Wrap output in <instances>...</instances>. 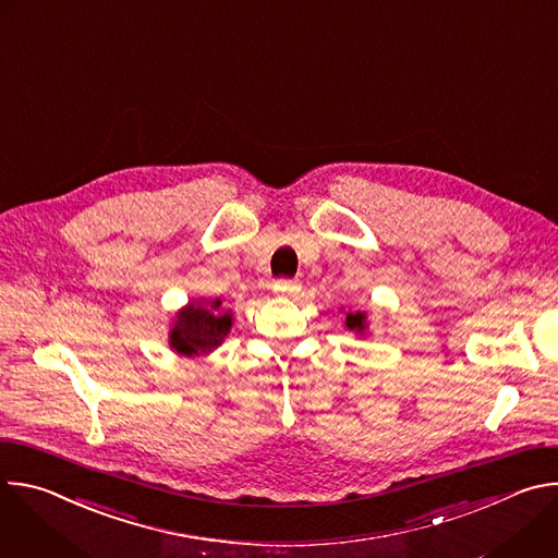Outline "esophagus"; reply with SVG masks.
Masks as SVG:
<instances>
[{
	"label": "esophagus",
	"instance_id": "obj_1",
	"mask_svg": "<svg viewBox=\"0 0 558 558\" xmlns=\"http://www.w3.org/2000/svg\"><path fill=\"white\" fill-rule=\"evenodd\" d=\"M298 289H300V284H298L295 280H278V282L274 284V291H276V293H282V295L293 293V291H298Z\"/></svg>",
	"mask_w": 558,
	"mask_h": 558
}]
</instances>
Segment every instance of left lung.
<instances>
[{
  "label": "left lung",
  "mask_w": 558,
  "mask_h": 558,
  "mask_svg": "<svg viewBox=\"0 0 558 558\" xmlns=\"http://www.w3.org/2000/svg\"><path fill=\"white\" fill-rule=\"evenodd\" d=\"M340 311H344V308H340ZM344 329L351 331V333L357 336V338H366V336H368L366 313L349 306V311H344Z\"/></svg>",
  "instance_id": "1"
}]
</instances>
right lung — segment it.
I'll return each mask as SVG.
<instances>
[{"mask_svg": "<svg viewBox=\"0 0 558 558\" xmlns=\"http://www.w3.org/2000/svg\"><path fill=\"white\" fill-rule=\"evenodd\" d=\"M233 313L220 298H201L177 311L170 327V349L185 357L209 355L229 336Z\"/></svg>", "mask_w": 558, "mask_h": 558, "instance_id": "obj_1", "label": "right lung"}]
</instances>
